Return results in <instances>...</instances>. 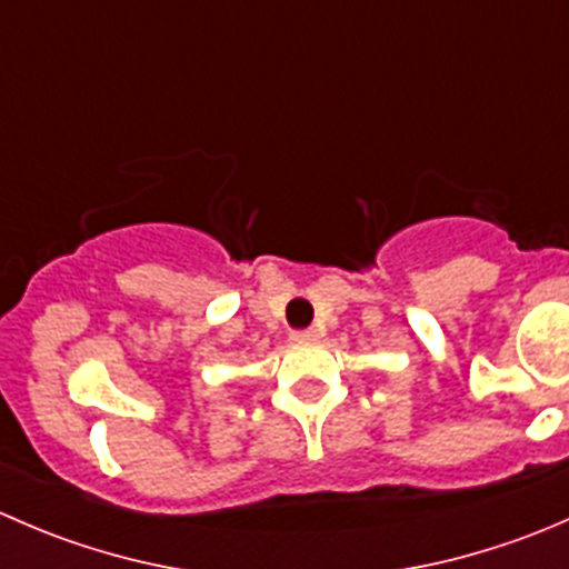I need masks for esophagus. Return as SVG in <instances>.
I'll return each mask as SVG.
<instances>
[{
  "mask_svg": "<svg viewBox=\"0 0 569 569\" xmlns=\"http://www.w3.org/2000/svg\"><path fill=\"white\" fill-rule=\"evenodd\" d=\"M317 338H319L317 327H306V330L291 332V341H317Z\"/></svg>",
  "mask_w": 569,
  "mask_h": 569,
  "instance_id": "1",
  "label": "esophagus"
}]
</instances>
